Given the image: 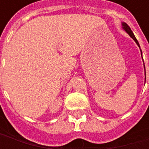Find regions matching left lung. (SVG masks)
<instances>
[{
	"label": "left lung",
	"mask_w": 149,
	"mask_h": 149,
	"mask_svg": "<svg viewBox=\"0 0 149 149\" xmlns=\"http://www.w3.org/2000/svg\"><path fill=\"white\" fill-rule=\"evenodd\" d=\"M122 26H123V29H125V32H126V33H128V35H129V36H130V37H132V39L134 40L135 42L136 43V45H137L139 46V47H140L139 42H138L137 40H136V37H135V36H134V34H133V33H132V31L131 30V29H130V27H129L128 24H126V23H125V22H123V23H122ZM141 54H142V53H141ZM144 70H145V68H144ZM145 79H146V77H145Z\"/></svg>",
	"instance_id": "obj_1"
}]
</instances>
